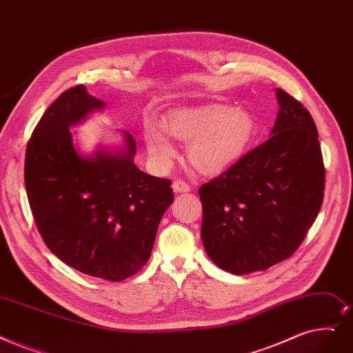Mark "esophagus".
Segmentation results:
<instances>
[{
  "mask_svg": "<svg viewBox=\"0 0 353 353\" xmlns=\"http://www.w3.org/2000/svg\"><path fill=\"white\" fill-rule=\"evenodd\" d=\"M172 188H173V190L176 193H188V192H190V186L188 185L186 181H183V180H174Z\"/></svg>",
  "mask_w": 353,
  "mask_h": 353,
  "instance_id": "esophagus-1",
  "label": "esophagus"
}]
</instances>
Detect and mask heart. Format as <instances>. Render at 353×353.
Listing matches in <instances>:
<instances>
[{
  "label": "heart",
  "mask_w": 353,
  "mask_h": 353,
  "mask_svg": "<svg viewBox=\"0 0 353 353\" xmlns=\"http://www.w3.org/2000/svg\"><path fill=\"white\" fill-rule=\"evenodd\" d=\"M174 137L188 143V159L197 172L216 174L236 163L251 145L256 121L245 110L228 105H206L172 112L164 121L144 125V141L150 156L159 163L176 156Z\"/></svg>",
  "instance_id": "1"
}]
</instances>
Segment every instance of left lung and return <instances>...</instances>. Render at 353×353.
<instances>
[{
    "label": "left lung",
    "mask_w": 353,
    "mask_h": 353,
    "mask_svg": "<svg viewBox=\"0 0 353 353\" xmlns=\"http://www.w3.org/2000/svg\"><path fill=\"white\" fill-rule=\"evenodd\" d=\"M270 139L199 189L212 261L242 275L290 258L316 221L325 165L310 112L283 89Z\"/></svg>",
    "instance_id": "8db88e82"
}]
</instances>
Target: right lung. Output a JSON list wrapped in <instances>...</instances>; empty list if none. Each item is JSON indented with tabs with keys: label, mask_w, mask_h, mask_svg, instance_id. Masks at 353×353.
Instances as JSON below:
<instances>
[{
	"label": "right lung",
	"mask_w": 353,
	"mask_h": 353,
	"mask_svg": "<svg viewBox=\"0 0 353 353\" xmlns=\"http://www.w3.org/2000/svg\"><path fill=\"white\" fill-rule=\"evenodd\" d=\"M103 106L83 85L65 90L28 140L24 181L49 250L74 270L117 283L147 264L174 197L170 180L134 164L135 140L127 131L117 152L98 148L83 156L74 148L69 128Z\"/></svg>",
	"instance_id": "obj_1"
}]
</instances>
